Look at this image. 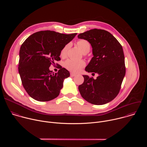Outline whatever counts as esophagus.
<instances>
[{
    "label": "esophagus",
    "instance_id": "esophagus-1",
    "mask_svg": "<svg viewBox=\"0 0 147 147\" xmlns=\"http://www.w3.org/2000/svg\"><path fill=\"white\" fill-rule=\"evenodd\" d=\"M76 76V74H74V73H70V76H71V77H74V76Z\"/></svg>",
    "mask_w": 147,
    "mask_h": 147
}]
</instances>
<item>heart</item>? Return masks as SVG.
Wrapping results in <instances>:
<instances>
[{
    "label": "heart",
    "instance_id": "obj_1",
    "mask_svg": "<svg viewBox=\"0 0 147 147\" xmlns=\"http://www.w3.org/2000/svg\"><path fill=\"white\" fill-rule=\"evenodd\" d=\"M77 45L84 53H88L90 50V44L85 39H80L78 40ZM70 44H67L63 48L60 53L62 57H65L66 56ZM85 62L83 60H76L73 59H68L64 63V66L67 70L74 73L79 71L82 67L85 66Z\"/></svg>",
    "mask_w": 147,
    "mask_h": 147
}]
</instances>
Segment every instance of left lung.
<instances>
[{
	"label": "left lung",
	"instance_id": "left-lung-1",
	"mask_svg": "<svg viewBox=\"0 0 147 147\" xmlns=\"http://www.w3.org/2000/svg\"><path fill=\"white\" fill-rule=\"evenodd\" d=\"M78 38L88 41L92 48L94 56L85 70L98 74L95 80L82 75L84 81L78 90L89 103L106 104L119 94L125 74L123 48L110 32L103 30H90L80 34Z\"/></svg>",
	"mask_w": 147,
	"mask_h": 147
}]
</instances>
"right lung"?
Returning a JSON list of instances; mask_svg holds the SVG:
<instances>
[{"label": "right lung", "mask_w": 147, "mask_h": 147, "mask_svg": "<svg viewBox=\"0 0 147 147\" xmlns=\"http://www.w3.org/2000/svg\"><path fill=\"white\" fill-rule=\"evenodd\" d=\"M77 34L41 31L30 35L21 46L18 72L24 89L32 98L46 102L59 95L70 73L60 66L54 73L49 67L60 60L61 49Z\"/></svg>", "instance_id": "right-lung-1"}]
</instances>
